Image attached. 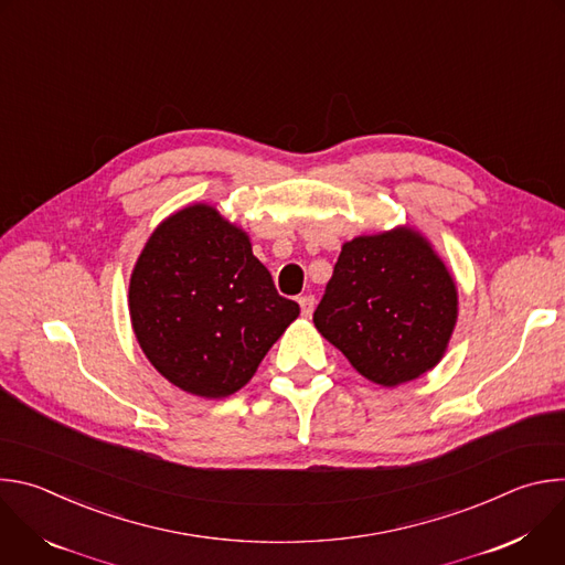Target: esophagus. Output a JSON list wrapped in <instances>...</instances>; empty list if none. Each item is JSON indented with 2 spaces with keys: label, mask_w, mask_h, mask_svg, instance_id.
<instances>
[{
  "label": "esophagus",
  "mask_w": 565,
  "mask_h": 565,
  "mask_svg": "<svg viewBox=\"0 0 565 565\" xmlns=\"http://www.w3.org/2000/svg\"><path fill=\"white\" fill-rule=\"evenodd\" d=\"M299 306H301V315H303V317H310L312 310H315V297H312V295L299 297Z\"/></svg>",
  "instance_id": "1"
}]
</instances>
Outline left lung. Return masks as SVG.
Instances as JSON below:
<instances>
[{
  "mask_svg": "<svg viewBox=\"0 0 565 565\" xmlns=\"http://www.w3.org/2000/svg\"><path fill=\"white\" fill-rule=\"evenodd\" d=\"M456 319L454 277L414 227L347 241L312 315L315 329L360 375L382 386L431 371Z\"/></svg>",
  "mask_w": 565,
  "mask_h": 565,
  "instance_id": "8db88e82",
  "label": "left lung"
}]
</instances>
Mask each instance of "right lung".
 <instances>
[{"label":"right lung","mask_w":565,"mask_h":565,"mask_svg":"<svg viewBox=\"0 0 565 565\" xmlns=\"http://www.w3.org/2000/svg\"><path fill=\"white\" fill-rule=\"evenodd\" d=\"M129 315L153 369L199 397L246 386L299 315L216 207L188 205L160 223L134 266Z\"/></svg>","instance_id":"right-lung-1"}]
</instances>
